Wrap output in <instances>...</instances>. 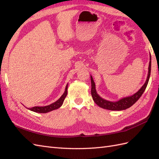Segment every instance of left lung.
<instances>
[{
    "mask_svg": "<svg viewBox=\"0 0 159 159\" xmlns=\"http://www.w3.org/2000/svg\"><path fill=\"white\" fill-rule=\"evenodd\" d=\"M151 70V56L150 54V61H149V65H148V75H147V78L145 83L144 84V85L141 88V89L137 91V92H136L133 95L128 96V97H125L119 99V101H117V102H110V101L105 100L103 99L102 97H100V96L98 94L97 91H96L95 84L92 76L90 75L91 82V95H92V98L94 101V102L100 107L105 109H108V110H111V111H121L131 107L134 103H135L137 102V100L141 98V96L143 95L144 91H145L147 86L149 78H150Z\"/></svg>",
    "mask_w": 159,
    "mask_h": 159,
    "instance_id": "1",
    "label": "left lung"
}]
</instances>
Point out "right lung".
<instances>
[{
  "instance_id": "add662e5",
  "label": "right lung",
  "mask_w": 159,
  "mask_h": 159,
  "mask_svg": "<svg viewBox=\"0 0 159 159\" xmlns=\"http://www.w3.org/2000/svg\"><path fill=\"white\" fill-rule=\"evenodd\" d=\"M67 94H68V84L66 85V87L65 89L64 93L62 94V95L60 98L59 99H57L56 102H54L53 103L46 105V106H36V107H33L31 108H27L29 110L32 111L36 112V113H46L48 112L52 111L53 110H55L60 108L62 104L64 103V101L66 97Z\"/></svg>"
}]
</instances>
